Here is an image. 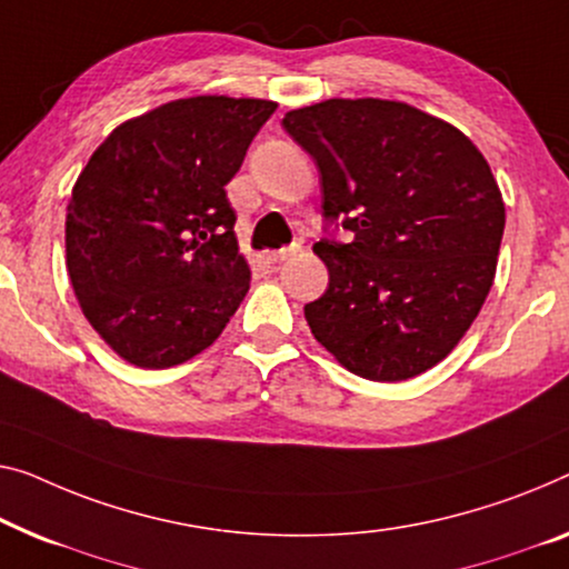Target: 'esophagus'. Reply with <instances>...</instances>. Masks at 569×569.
Wrapping results in <instances>:
<instances>
[{
	"label": "esophagus",
	"instance_id": "1",
	"mask_svg": "<svg viewBox=\"0 0 569 569\" xmlns=\"http://www.w3.org/2000/svg\"><path fill=\"white\" fill-rule=\"evenodd\" d=\"M299 252H301V242H293V244H288V248H281V250L270 252L268 260H270V262H286V260H291V258L299 256Z\"/></svg>",
	"mask_w": 569,
	"mask_h": 569
}]
</instances>
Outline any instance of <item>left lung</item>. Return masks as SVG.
Masks as SVG:
<instances>
[{
    "label": "left lung",
    "mask_w": 569,
    "mask_h": 569,
    "mask_svg": "<svg viewBox=\"0 0 569 569\" xmlns=\"http://www.w3.org/2000/svg\"><path fill=\"white\" fill-rule=\"evenodd\" d=\"M283 130L321 173L313 252L327 291L303 307L311 335L355 376L396 383L445 360L493 286L506 207L488 160L403 101L327 99Z\"/></svg>",
    "instance_id": "1"
}]
</instances>
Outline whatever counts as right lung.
Segmentation results:
<instances>
[{
    "mask_svg": "<svg viewBox=\"0 0 569 569\" xmlns=\"http://www.w3.org/2000/svg\"><path fill=\"white\" fill-rule=\"evenodd\" d=\"M276 101L191 97L117 127L73 186L66 266L83 317L127 362L214 342L250 288L224 186Z\"/></svg>",
    "mask_w": 569,
    "mask_h": 569,
    "instance_id": "obj_1",
    "label": "right lung"
}]
</instances>
